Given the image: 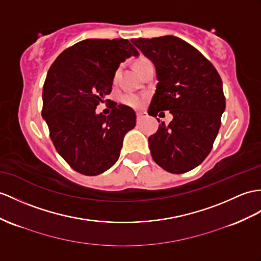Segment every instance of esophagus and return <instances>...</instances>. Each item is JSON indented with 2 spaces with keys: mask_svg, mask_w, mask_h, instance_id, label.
I'll return each instance as SVG.
<instances>
[{
  "mask_svg": "<svg viewBox=\"0 0 261 261\" xmlns=\"http://www.w3.org/2000/svg\"><path fill=\"white\" fill-rule=\"evenodd\" d=\"M146 116H147V114H146L145 112H137V113H136V117H137L138 120L144 118V117H146Z\"/></svg>",
  "mask_w": 261,
  "mask_h": 261,
  "instance_id": "esophagus-1",
  "label": "esophagus"
}]
</instances>
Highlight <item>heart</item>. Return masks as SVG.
Returning <instances> with one entry per match:
<instances>
[{
    "label": "heart",
    "instance_id": "1",
    "mask_svg": "<svg viewBox=\"0 0 261 261\" xmlns=\"http://www.w3.org/2000/svg\"><path fill=\"white\" fill-rule=\"evenodd\" d=\"M150 61L148 59H146V57H141V59H138L135 62V68L139 72L141 69L149 63ZM117 76H118V72H116L115 76H114V81L117 80ZM120 103L123 105H126L128 107H133V109H138V107H142L145 103V96L144 95H138V94H124L122 97H120Z\"/></svg>",
    "mask_w": 261,
    "mask_h": 261
}]
</instances>
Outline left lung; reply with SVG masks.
<instances>
[{"label":"left lung","instance_id":"1","mask_svg":"<svg viewBox=\"0 0 261 261\" xmlns=\"http://www.w3.org/2000/svg\"><path fill=\"white\" fill-rule=\"evenodd\" d=\"M132 42L156 68L158 83L148 114L169 111L174 116L148 137L152 160L171 174L187 173L204 162L217 137L226 107L220 76L211 61L179 37Z\"/></svg>","mask_w":261,"mask_h":261}]
</instances>
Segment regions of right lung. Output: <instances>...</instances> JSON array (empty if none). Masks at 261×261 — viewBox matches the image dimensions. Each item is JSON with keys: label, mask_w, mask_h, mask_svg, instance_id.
Segmentation results:
<instances>
[{"label": "right lung", "mask_w": 261, "mask_h": 261, "mask_svg": "<svg viewBox=\"0 0 261 261\" xmlns=\"http://www.w3.org/2000/svg\"><path fill=\"white\" fill-rule=\"evenodd\" d=\"M137 49L124 39H88L69 46L50 65L43 86L42 116L57 152L74 170L96 176L118 160L123 139L136 125L130 107L111 103V114L95 113L111 94L117 67Z\"/></svg>", "instance_id": "obj_1"}]
</instances>
